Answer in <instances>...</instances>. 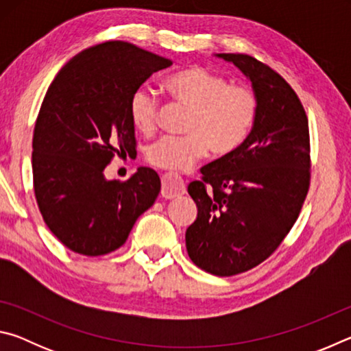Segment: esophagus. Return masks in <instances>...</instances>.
Listing matches in <instances>:
<instances>
[{"label":"esophagus","mask_w":351,"mask_h":351,"mask_svg":"<svg viewBox=\"0 0 351 351\" xmlns=\"http://www.w3.org/2000/svg\"><path fill=\"white\" fill-rule=\"evenodd\" d=\"M162 187H161V195L165 199H171L176 197H181V195L186 193V184L181 176L176 173H165L162 175Z\"/></svg>","instance_id":"obj_1"}]
</instances>
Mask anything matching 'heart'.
Returning a JSON list of instances; mask_svg holds the SVG:
<instances>
[{"label":"heart","instance_id":"heart-1","mask_svg":"<svg viewBox=\"0 0 351 351\" xmlns=\"http://www.w3.org/2000/svg\"><path fill=\"white\" fill-rule=\"evenodd\" d=\"M178 102L190 108L186 136H165L148 148L153 165L171 171H186L210 150L228 154L239 148L255 123L258 99L246 86H234L224 77L199 66L171 74L164 82ZM159 102L147 88H139L130 99V117L144 134L158 125Z\"/></svg>","mask_w":351,"mask_h":351}]
</instances>
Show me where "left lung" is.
Returning <instances> with one entry per match:
<instances>
[{
  "instance_id": "left-lung-1",
  "label": "left lung",
  "mask_w": 351,
  "mask_h": 351,
  "mask_svg": "<svg viewBox=\"0 0 351 351\" xmlns=\"http://www.w3.org/2000/svg\"><path fill=\"white\" fill-rule=\"evenodd\" d=\"M215 57L234 63L258 99L245 142L204 165L203 181L187 187L198 207L186 230L189 257L228 277L268 258L293 228L310 187V133L304 106L280 74L246 54Z\"/></svg>"
}]
</instances>
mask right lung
<instances>
[{"instance_id":"right-lung-1","label":"right lung","mask_w":351,"mask_h":351,"mask_svg":"<svg viewBox=\"0 0 351 351\" xmlns=\"http://www.w3.org/2000/svg\"><path fill=\"white\" fill-rule=\"evenodd\" d=\"M170 64L132 43L106 41L71 58L47 88L34 130V190L47 228L71 251H116L156 199L154 170L139 167L123 182L104 170L116 154L136 152L130 99Z\"/></svg>"}]
</instances>
